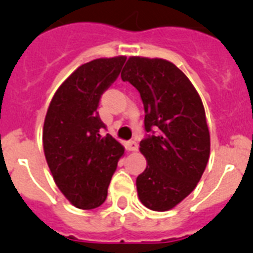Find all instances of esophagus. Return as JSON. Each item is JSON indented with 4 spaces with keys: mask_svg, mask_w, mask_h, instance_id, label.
<instances>
[{
    "mask_svg": "<svg viewBox=\"0 0 253 253\" xmlns=\"http://www.w3.org/2000/svg\"><path fill=\"white\" fill-rule=\"evenodd\" d=\"M128 149L129 151H138V143L135 140H129Z\"/></svg>",
    "mask_w": 253,
    "mask_h": 253,
    "instance_id": "obj_1",
    "label": "esophagus"
}]
</instances>
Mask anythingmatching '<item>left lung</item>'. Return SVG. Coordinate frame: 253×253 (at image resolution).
Listing matches in <instances>:
<instances>
[{"label": "left lung", "instance_id": "left-lung-1", "mask_svg": "<svg viewBox=\"0 0 253 253\" xmlns=\"http://www.w3.org/2000/svg\"><path fill=\"white\" fill-rule=\"evenodd\" d=\"M122 80L139 91L152 133L139 144L147 169L137 177L138 198L148 209L166 211L195 189L209 161L204 105L186 75L166 59L130 57Z\"/></svg>", "mask_w": 253, "mask_h": 253}]
</instances>
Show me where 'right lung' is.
Listing matches in <instances>:
<instances>
[{"mask_svg": "<svg viewBox=\"0 0 253 253\" xmlns=\"http://www.w3.org/2000/svg\"><path fill=\"white\" fill-rule=\"evenodd\" d=\"M126 57L99 58L78 67L55 91L43 126V148L55 185L78 209H95L106 200L107 187L124 147L110 134L97 107L119 76Z\"/></svg>", "mask_w": 253, "mask_h": 253, "instance_id": "1", "label": "right lung"}]
</instances>
